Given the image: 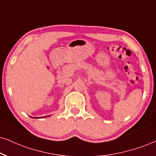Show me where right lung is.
<instances>
[{"mask_svg":"<svg viewBox=\"0 0 156 156\" xmlns=\"http://www.w3.org/2000/svg\"><path fill=\"white\" fill-rule=\"evenodd\" d=\"M48 116H45V117H48ZM31 118H33V117H31ZM34 118H36V117H34Z\"/></svg>","mask_w":156,"mask_h":156,"instance_id":"obj_1","label":"right lung"}]
</instances>
